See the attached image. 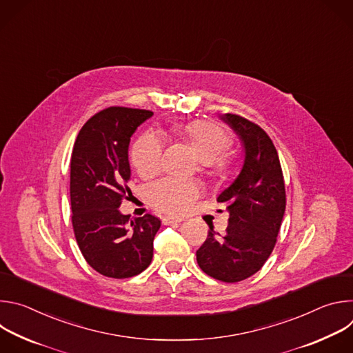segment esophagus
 <instances>
[{
	"label": "esophagus",
	"instance_id": "1",
	"mask_svg": "<svg viewBox=\"0 0 353 353\" xmlns=\"http://www.w3.org/2000/svg\"><path fill=\"white\" fill-rule=\"evenodd\" d=\"M181 222H183V219L177 218V216H165L162 219L163 225H173V223H181Z\"/></svg>",
	"mask_w": 353,
	"mask_h": 353
}]
</instances>
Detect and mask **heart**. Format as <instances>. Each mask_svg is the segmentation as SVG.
<instances>
[{
	"mask_svg": "<svg viewBox=\"0 0 353 353\" xmlns=\"http://www.w3.org/2000/svg\"><path fill=\"white\" fill-rule=\"evenodd\" d=\"M191 148L196 157L215 168L223 166V154L230 145L228 134L215 123L194 120L188 123H177L173 127ZM162 161V145L154 134L141 135L131 148V162L141 176H154L158 173ZM196 195V187L187 181L163 179L149 184L145 188V198L154 208L180 214L185 211Z\"/></svg>",
	"mask_w": 353,
	"mask_h": 353,
	"instance_id": "b5f03b06",
	"label": "heart"
}]
</instances>
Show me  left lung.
Here are the masks:
<instances>
[{"label":"left lung","instance_id":"left-lung-1","mask_svg":"<svg viewBox=\"0 0 353 353\" xmlns=\"http://www.w3.org/2000/svg\"><path fill=\"white\" fill-rule=\"evenodd\" d=\"M221 120L239 135L244 162L236 180L218 196V203L228 205L226 234L218 237L211 228L196 250V263L207 275L233 283L254 275L271 256L286 194L278 152L268 134L237 114L226 113Z\"/></svg>","mask_w":353,"mask_h":353}]
</instances>
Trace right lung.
Returning a JSON list of instances; mask_svg holds the SVG:
<instances>
[{
  "label": "right lung",
  "mask_w": 353,
  "mask_h": 353,
  "mask_svg": "<svg viewBox=\"0 0 353 353\" xmlns=\"http://www.w3.org/2000/svg\"><path fill=\"white\" fill-rule=\"evenodd\" d=\"M150 110L108 108L81 128L71 157V210L77 243L86 263L109 278H131L154 257L161 221L146 214L131 221L119 208L132 194L128 145Z\"/></svg>",
  "instance_id": "add662e5"
}]
</instances>
